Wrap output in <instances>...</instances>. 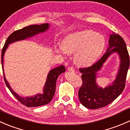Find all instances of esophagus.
Segmentation results:
<instances>
[{
	"label": "esophagus",
	"instance_id": "34e87169",
	"mask_svg": "<svg viewBox=\"0 0 130 130\" xmlns=\"http://www.w3.org/2000/svg\"><path fill=\"white\" fill-rule=\"evenodd\" d=\"M68 70L70 71V72H75V69L72 67H70L68 68Z\"/></svg>",
	"mask_w": 130,
	"mask_h": 130
}]
</instances>
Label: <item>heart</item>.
<instances>
[{
    "mask_svg": "<svg viewBox=\"0 0 130 130\" xmlns=\"http://www.w3.org/2000/svg\"><path fill=\"white\" fill-rule=\"evenodd\" d=\"M106 44L103 35L87 30L70 34L65 38L63 45H60L57 51L65 55L75 53L76 63L81 66H90L102 55Z\"/></svg>",
    "mask_w": 130,
    "mask_h": 130,
    "instance_id": "heart-1",
    "label": "heart"
}]
</instances>
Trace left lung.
I'll return each instance as SVG.
<instances>
[{"instance_id": "left-lung-1", "label": "left lung", "mask_w": 130, "mask_h": 130, "mask_svg": "<svg viewBox=\"0 0 130 130\" xmlns=\"http://www.w3.org/2000/svg\"><path fill=\"white\" fill-rule=\"evenodd\" d=\"M109 47L102 58L91 66L82 68V85L78 91L80 103L87 108L97 109L104 107L113 102L123 91L127 72L129 66V56L126 43L118 34L110 35ZM117 52L119 55L120 65L116 79L111 85L104 89L98 87L96 83V72L110 54Z\"/></svg>"}]
</instances>
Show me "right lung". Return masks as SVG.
I'll return each instance as SVG.
<instances>
[{"label":"right lung","instance_id":"add662e5","mask_svg":"<svg viewBox=\"0 0 130 130\" xmlns=\"http://www.w3.org/2000/svg\"><path fill=\"white\" fill-rule=\"evenodd\" d=\"M49 28L48 24H43L41 25H29L28 27H24L22 29L18 30L12 34H11L7 39L4 46L2 50V55H1V61H2V70H3V74L4 81L7 87H8L12 95L15 96L17 100L24 105L28 107H35V106H42L50 103L52 100L54 96L56 88V82L58 78V75L61 73L65 72V67L63 65L56 67L55 69L51 70L49 72L47 75V81L45 84L44 88H43V92L42 94H37L34 96L30 97H22L17 95L13 90L11 88L9 85V83L7 81L5 77V74L4 72V65H3V58L6 49L7 48L8 46L10 43H13L17 41L25 40L27 38L32 37L34 35L45 32Z\"/></svg>","mask_w":130,"mask_h":130}]
</instances>
